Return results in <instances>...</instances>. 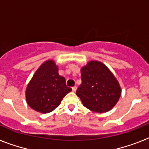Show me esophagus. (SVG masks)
<instances>
[{
    "label": "esophagus",
    "instance_id": "34e87169",
    "mask_svg": "<svg viewBox=\"0 0 149 149\" xmlns=\"http://www.w3.org/2000/svg\"><path fill=\"white\" fill-rule=\"evenodd\" d=\"M76 90H77V86H74V87H72V91H73L74 93V92H76Z\"/></svg>",
    "mask_w": 149,
    "mask_h": 149
}]
</instances>
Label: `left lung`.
Returning <instances> with one entry per match:
<instances>
[{
  "mask_svg": "<svg viewBox=\"0 0 149 149\" xmlns=\"http://www.w3.org/2000/svg\"><path fill=\"white\" fill-rule=\"evenodd\" d=\"M82 84L76 95L91 111L106 113L119 101L122 89L119 81L101 62L91 60L81 69Z\"/></svg>",
  "mask_w": 149,
  "mask_h": 149,
  "instance_id": "8db88e82",
  "label": "left lung"
}]
</instances>
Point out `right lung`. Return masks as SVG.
I'll return each mask as SVG.
<instances>
[{
  "instance_id": "1",
  "label": "right lung",
  "mask_w": 149,
  "mask_h": 149,
  "mask_svg": "<svg viewBox=\"0 0 149 149\" xmlns=\"http://www.w3.org/2000/svg\"><path fill=\"white\" fill-rule=\"evenodd\" d=\"M71 91L72 89L65 85V78L59 74L54 60H48L36 71L27 84L26 101L36 111L48 113L60 104Z\"/></svg>"
}]
</instances>
